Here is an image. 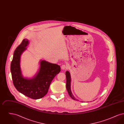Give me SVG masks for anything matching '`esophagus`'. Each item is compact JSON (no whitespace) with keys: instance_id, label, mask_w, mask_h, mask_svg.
<instances>
[{"instance_id":"esophagus-1","label":"esophagus","mask_w":124,"mask_h":124,"mask_svg":"<svg viewBox=\"0 0 124 124\" xmlns=\"http://www.w3.org/2000/svg\"><path fill=\"white\" fill-rule=\"evenodd\" d=\"M61 69L62 70H66L67 69V66L66 65H62L61 66Z\"/></svg>"}]
</instances>
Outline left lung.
Masks as SVG:
<instances>
[{
  "label": "left lung",
  "instance_id": "1",
  "mask_svg": "<svg viewBox=\"0 0 124 124\" xmlns=\"http://www.w3.org/2000/svg\"><path fill=\"white\" fill-rule=\"evenodd\" d=\"M65 75H66V89L67 90V92L68 93V94L69 95V96L71 97V98H72L73 100L78 101V100L75 98V97L73 96V95H72V93H71V75H70V72L68 71H66L65 72Z\"/></svg>",
  "mask_w": 124,
  "mask_h": 124
}]
</instances>
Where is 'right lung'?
Returning <instances> with one entry per match:
<instances>
[{
	"instance_id": "right-lung-1",
	"label": "right lung",
	"mask_w": 124,
	"mask_h": 124,
	"mask_svg": "<svg viewBox=\"0 0 124 124\" xmlns=\"http://www.w3.org/2000/svg\"><path fill=\"white\" fill-rule=\"evenodd\" d=\"M28 44V40L24 39L15 50L11 71L13 85L18 91L31 99L37 100L47 94L51 83L61 68L59 65L40 60V68L35 76L31 79L24 78L20 69V57Z\"/></svg>"
}]
</instances>
